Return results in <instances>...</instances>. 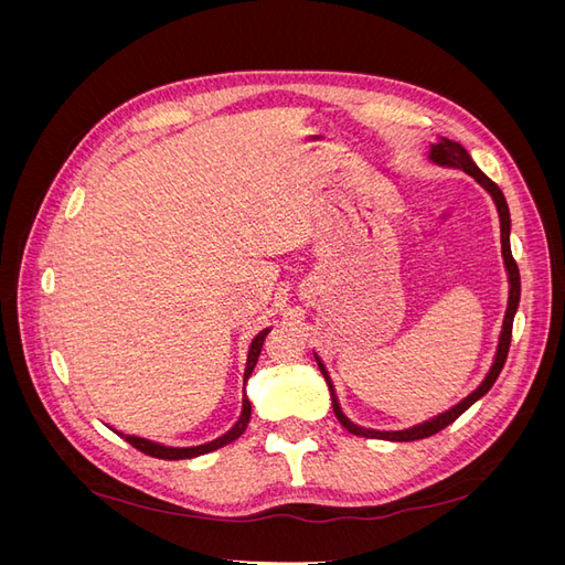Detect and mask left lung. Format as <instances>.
<instances>
[{
  "instance_id": "1",
  "label": "left lung",
  "mask_w": 565,
  "mask_h": 565,
  "mask_svg": "<svg viewBox=\"0 0 565 565\" xmlns=\"http://www.w3.org/2000/svg\"><path fill=\"white\" fill-rule=\"evenodd\" d=\"M429 160L434 164H440V167H452V169H461V172H467L469 177H473L478 183H481L486 191L490 193L494 207H498V214H500V231H502V256H504V268H507V278H509V301H507V313H504V322H502V332H500V341H498V351H494V361L486 374V380L478 384L476 391H471L469 396L465 401H459L457 405H452L450 409H446V413H440L431 419H426L422 424H415L409 426V429H403V431H377V429H365V426H358L353 424L347 415L344 409H341L339 405V398H337V391H334V384L330 380L328 370H324L322 361L316 355V363L322 372L324 382H328L330 386V396H332V407H334V415L337 419L341 422V426H344L347 431L355 434V436H363V438H382V440H419V438H426V436H434L438 434L440 429H446L448 424H452L461 413H467V409L478 401L483 398L486 393L492 388L494 380L500 377V372L507 363V353H509V344H511V328H514V316H516V309H519V301H521V276H519V266L514 262V256H511V245H509V233H511V216H509V207H507V200L502 195V191L498 188V183L490 181L481 169L476 167V162L471 160V156L467 152V148L457 143V141H450V139H440L436 143H431L429 148Z\"/></svg>"
}]
</instances>
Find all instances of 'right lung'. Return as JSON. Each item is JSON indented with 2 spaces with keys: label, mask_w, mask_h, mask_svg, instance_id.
I'll list each match as a JSON object with an SVG mask.
<instances>
[{
  "label": "right lung",
  "mask_w": 565,
  "mask_h": 565,
  "mask_svg": "<svg viewBox=\"0 0 565 565\" xmlns=\"http://www.w3.org/2000/svg\"><path fill=\"white\" fill-rule=\"evenodd\" d=\"M268 332H270V328L262 330L259 334H256V337L252 339L249 351H247V365H245V382L249 380V374L254 372L256 361H259V353H262L264 339H266ZM249 417H252V403H249L247 393H245V396H243V413H241V419H237V422L233 424V429L226 431L224 436H218V438L210 440V443H202V446H193V448H172V446H162V443L148 440V438L127 436V434H122V431H117V434L122 436L127 443H131V446H134L136 450H141V452H146V455H150V457H158V459H191V457H200V455H207V452H212V450L224 448V446H228V443H233L235 438H241V436L245 434V429H247Z\"/></svg>",
  "instance_id": "1"
}]
</instances>
